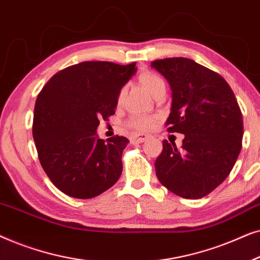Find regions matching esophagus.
<instances>
[{"mask_svg": "<svg viewBox=\"0 0 260 260\" xmlns=\"http://www.w3.org/2000/svg\"><path fill=\"white\" fill-rule=\"evenodd\" d=\"M147 138H148V135L134 134V135H131L130 141L133 142V143H143V142L147 140Z\"/></svg>", "mask_w": 260, "mask_h": 260, "instance_id": "obj_1", "label": "esophagus"}]
</instances>
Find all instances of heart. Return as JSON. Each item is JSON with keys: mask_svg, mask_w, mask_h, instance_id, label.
<instances>
[{"mask_svg": "<svg viewBox=\"0 0 260 260\" xmlns=\"http://www.w3.org/2000/svg\"><path fill=\"white\" fill-rule=\"evenodd\" d=\"M138 81L143 86L145 90H147L149 93L154 95L156 92H157L161 87H165L166 84L163 79L157 74L150 72V71H144L142 72L140 76H138ZM124 98V90H122L118 93V97H117V104L120 105L123 102ZM156 119L154 117L150 116H133L131 118L127 120L126 125L130 127V129H134L136 131H145L151 129L154 126Z\"/></svg>", "mask_w": 260, "mask_h": 260, "instance_id": "1", "label": "heart"}]
</instances>
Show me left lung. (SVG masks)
Returning <instances> with one entry per match:
<instances>
[{
  "label": "left lung",
  "mask_w": 260,
  "mask_h": 260,
  "mask_svg": "<svg viewBox=\"0 0 260 260\" xmlns=\"http://www.w3.org/2000/svg\"><path fill=\"white\" fill-rule=\"evenodd\" d=\"M151 67L172 88L167 130L184 135L181 149L163 141L156 176L181 198H204L230 175L241 150L243 115L236 95L219 73L191 59H159Z\"/></svg>",
  "instance_id": "obj_1"
}]
</instances>
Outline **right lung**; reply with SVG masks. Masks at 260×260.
<instances>
[{
  "instance_id": "obj_1",
  "label": "right lung",
  "mask_w": 260,
  "mask_h": 260,
  "mask_svg": "<svg viewBox=\"0 0 260 260\" xmlns=\"http://www.w3.org/2000/svg\"><path fill=\"white\" fill-rule=\"evenodd\" d=\"M136 62L84 61L55 73L38 94L33 138L45 173L69 197L91 199L118 181L129 140L97 136L99 120L115 115L117 97Z\"/></svg>"
}]
</instances>
